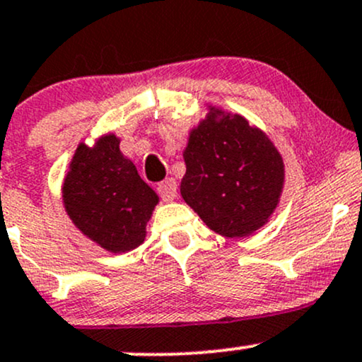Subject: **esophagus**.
I'll use <instances>...</instances> for the list:
<instances>
[{
  "label": "esophagus",
  "instance_id": "1",
  "mask_svg": "<svg viewBox=\"0 0 362 362\" xmlns=\"http://www.w3.org/2000/svg\"><path fill=\"white\" fill-rule=\"evenodd\" d=\"M158 194L161 196L163 201H173L177 196V182L175 178H165V180L158 184Z\"/></svg>",
  "mask_w": 362,
  "mask_h": 362
}]
</instances>
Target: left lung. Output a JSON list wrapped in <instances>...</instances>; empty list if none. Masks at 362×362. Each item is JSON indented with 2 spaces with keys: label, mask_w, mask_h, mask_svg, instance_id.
<instances>
[{
  "label": "left lung",
  "mask_w": 362,
  "mask_h": 362,
  "mask_svg": "<svg viewBox=\"0 0 362 362\" xmlns=\"http://www.w3.org/2000/svg\"><path fill=\"white\" fill-rule=\"evenodd\" d=\"M184 201L225 237L263 226L284 189V160L273 142L240 115L211 108L190 132L184 151Z\"/></svg>",
  "instance_id": "1"
}]
</instances>
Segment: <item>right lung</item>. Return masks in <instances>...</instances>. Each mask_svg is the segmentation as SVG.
<instances>
[{
  "label": "right lung",
  "mask_w": 362,
  "mask_h": 362,
  "mask_svg": "<svg viewBox=\"0 0 362 362\" xmlns=\"http://www.w3.org/2000/svg\"><path fill=\"white\" fill-rule=\"evenodd\" d=\"M158 201L117 136H103L93 148L78 144L63 182V204L90 240L118 254L139 247Z\"/></svg>",
  "instance_id": "right-lung-1"
}]
</instances>
